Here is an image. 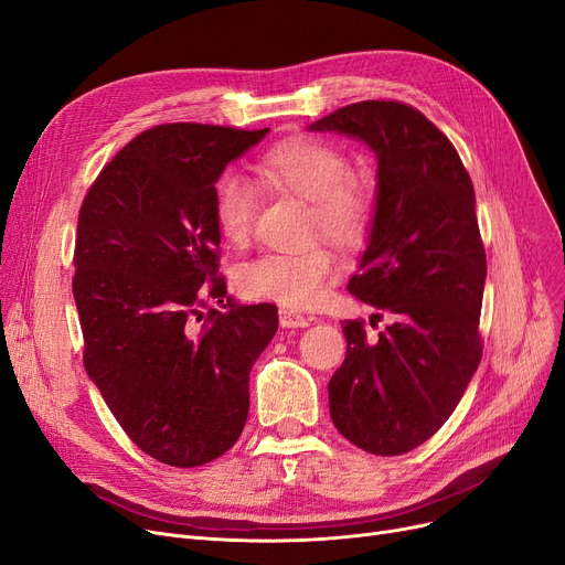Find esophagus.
I'll use <instances>...</instances> for the list:
<instances>
[{
  "mask_svg": "<svg viewBox=\"0 0 565 565\" xmlns=\"http://www.w3.org/2000/svg\"><path fill=\"white\" fill-rule=\"evenodd\" d=\"M279 323L281 328H307L309 319L302 315H296L294 309H279Z\"/></svg>",
  "mask_w": 565,
  "mask_h": 565,
  "instance_id": "34e87169",
  "label": "esophagus"
}]
</instances>
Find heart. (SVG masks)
I'll use <instances>...</instances> for the list:
<instances>
[{"instance_id": "obj_1", "label": "heart", "mask_w": 565, "mask_h": 565, "mask_svg": "<svg viewBox=\"0 0 565 565\" xmlns=\"http://www.w3.org/2000/svg\"><path fill=\"white\" fill-rule=\"evenodd\" d=\"M258 172L271 185L311 202V218L323 235L340 244H356L370 223V195L351 174L349 158L321 139H286L260 158ZM254 188L225 174L214 188V218L221 235L246 242L254 223ZM338 269L332 250L307 244L294 250H269L237 271L239 290L248 298L279 302L286 309L317 305Z\"/></svg>"}]
</instances>
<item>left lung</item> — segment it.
<instances>
[{
	"mask_svg": "<svg viewBox=\"0 0 565 565\" xmlns=\"http://www.w3.org/2000/svg\"><path fill=\"white\" fill-rule=\"evenodd\" d=\"M309 130L359 139L377 158L367 246L347 288L393 323L367 342L361 321H344L347 359L328 401L349 443L398 456L443 428L482 361L475 188L451 141L407 104H349Z\"/></svg>",
	"mask_w": 565,
	"mask_h": 565,
	"instance_id": "left-lung-1",
	"label": "left lung"
}]
</instances>
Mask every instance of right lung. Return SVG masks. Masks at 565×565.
<instances>
[{"label":"right lung","instance_id":"1","mask_svg":"<svg viewBox=\"0 0 565 565\" xmlns=\"http://www.w3.org/2000/svg\"><path fill=\"white\" fill-rule=\"evenodd\" d=\"M265 130L158 125L104 167L81 204L74 300L83 365L116 422L156 461L195 468L237 443L248 372L275 338V305L212 309L221 230L214 188ZM223 302V300H221Z\"/></svg>","mask_w":565,"mask_h":565}]
</instances>
